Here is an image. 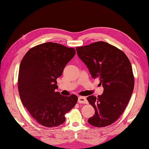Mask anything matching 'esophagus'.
I'll use <instances>...</instances> for the list:
<instances>
[{
  "label": "esophagus",
  "instance_id": "obj_1",
  "mask_svg": "<svg viewBox=\"0 0 149 149\" xmlns=\"http://www.w3.org/2000/svg\"><path fill=\"white\" fill-rule=\"evenodd\" d=\"M78 102L81 104H86L88 103V101L86 100V97L83 96H79L78 97Z\"/></svg>",
  "mask_w": 149,
  "mask_h": 149
}]
</instances>
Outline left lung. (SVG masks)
<instances>
[{
  "mask_svg": "<svg viewBox=\"0 0 149 149\" xmlns=\"http://www.w3.org/2000/svg\"><path fill=\"white\" fill-rule=\"evenodd\" d=\"M77 55L86 65L92 78H99L104 88L97 97L87 100L95 109L89 124L103 127L114 123L123 113L133 93L134 78L125 54L104 42L76 48Z\"/></svg>",
  "mask_w": 149,
  "mask_h": 149,
  "instance_id": "left-lung-1",
  "label": "left lung"
}]
</instances>
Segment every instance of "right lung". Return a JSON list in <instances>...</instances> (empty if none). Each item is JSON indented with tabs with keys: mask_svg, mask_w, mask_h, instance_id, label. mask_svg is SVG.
Listing matches in <instances>:
<instances>
[{
	"mask_svg": "<svg viewBox=\"0 0 149 149\" xmlns=\"http://www.w3.org/2000/svg\"><path fill=\"white\" fill-rule=\"evenodd\" d=\"M76 54L73 48L47 42L31 48L22 59L18 89L22 104L32 118L45 127L65 123V114L78 101L74 94L64 96L56 92V79Z\"/></svg>",
	"mask_w": 149,
	"mask_h": 149,
	"instance_id": "add662e5",
	"label": "right lung"
}]
</instances>
